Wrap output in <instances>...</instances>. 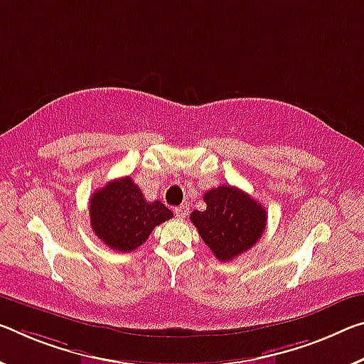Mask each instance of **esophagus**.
<instances>
[{
    "mask_svg": "<svg viewBox=\"0 0 364 364\" xmlns=\"http://www.w3.org/2000/svg\"><path fill=\"white\" fill-rule=\"evenodd\" d=\"M188 213H189V207L186 204L176 207V209H175V215L180 218V220H184V218L188 217Z\"/></svg>",
    "mask_w": 364,
    "mask_h": 364,
    "instance_id": "esophagus-1",
    "label": "esophagus"
}]
</instances>
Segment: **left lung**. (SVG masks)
Wrapping results in <instances>:
<instances>
[{
	"mask_svg": "<svg viewBox=\"0 0 364 364\" xmlns=\"http://www.w3.org/2000/svg\"><path fill=\"white\" fill-rule=\"evenodd\" d=\"M204 203L205 210H194L191 222L218 261H233L262 236L267 212L247 193L223 184L207 191Z\"/></svg>",
	"mask_w": 364,
	"mask_h": 364,
	"instance_id": "left-lung-1",
	"label": "left lung"
}]
</instances>
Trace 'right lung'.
<instances>
[{
  "instance_id": "add662e5",
  "label": "right lung",
  "mask_w": 364,
  "mask_h": 364,
  "mask_svg": "<svg viewBox=\"0 0 364 364\" xmlns=\"http://www.w3.org/2000/svg\"><path fill=\"white\" fill-rule=\"evenodd\" d=\"M90 227L108 247L129 252L149 238L157 225L173 217L160 200L147 203L141 188L124 176L90 196Z\"/></svg>"
}]
</instances>
